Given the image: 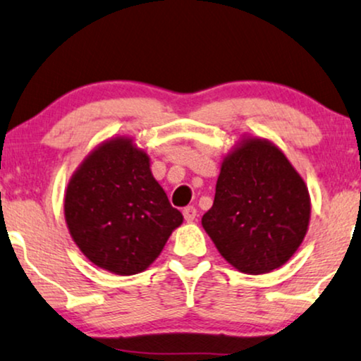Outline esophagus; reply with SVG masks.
I'll return each mask as SVG.
<instances>
[{"label":"esophagus","instance_id":"34e87169","mask_svg":"<svg viewBox=\"0 0 361 361\" xmlns=\"http://www.w3.org/2000/svg\"><path fill=\"white\" fill-rule=\"evenodd\" d=\"M183 216L186 221H195L196 216H198V212H196L195 207H186L183 209Z\"/></svg>","mask_w":361,"mask_h":361}]
</instances>
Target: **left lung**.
I'll return each instance as SVG.
<instances>
[{"label":"left lung","instance_id":"8db88e82","mask_svg":"<svg viewBox=\"0 0 361 361\" xmlns=\"http://www.w3.org/2000/svg\"><path fill=\"white\" fill-rule=\"evenodd\" d=\"M310 195L302 176L267 140L228 154L202 225L236 270L262 275L285 264L307 235Z\"/></svg>","mask_w":361,"mask_h":361}]
</instances>
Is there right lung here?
Masks as SVG:
<instances>
[{"mask_svg": "<svg viewBox=\"0 0 361 361\" xmlns=\"http://www.w3.org/2000/svg\"><path fill=\"white\" fill-rule=\"evenodd\" d=\"M65 218L85 257L116 275L147 270L183 223L153 178L148 154L125 138L103 143L76 170Z\"/></svg>", "mask_w": 361, "mask_h": 361, "instance_id": "1", "label": "right lung"}]
</instances>
